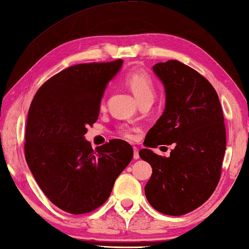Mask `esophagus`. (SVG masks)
<instances>
[{"instance_id": "esophagus-1", "label": "esophagus", "mask_w": 249, "mask_h": 249, "mask_svg": "<svg viewBox=\"0 0 249 249\" xmlns=\"http://www.w3.org/2000/svg\"><path fill=\"white\" fill-rule=\"evenodd\" d=\"M140 158V153H138V149L136 147H134V159Z\"/></svg>"}]
</instances>
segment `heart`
Segmentation results:
<instances>
[{
    "instance_id": "heart-1",
    "label": "heart",
    "mask_w": 249,
    "mask_h": 249,
    "mask_svg": "<svg viewBox=\"0 0 249 249\" xmlns=\"http://www.w3.org/2000/svg\"><path fill=\"white\" fill-rule=\"evenodd\" d=\"M126 83L129 87V89L135 95V98L138 101V103L142 101H153L155 96V86L153 79L150 75L142 70H135L130 72L126 77ZM123 134L126 137L132 138L133 133L129 129H124Z\"/></svg>"
}]
</instances>
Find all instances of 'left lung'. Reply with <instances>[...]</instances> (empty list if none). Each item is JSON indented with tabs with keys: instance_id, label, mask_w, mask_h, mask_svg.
Returning <instances> with one entry per match:
<instances>
[{
	"instance_id": "1",
	"label": "left lung",
	"mask_w": 249,
	"mask_h": 249,
	"mask_svg": "<svg viewBox=\"0 0 249 249\" xmlns=\"http://www.w3.org/2000/svg\"><path fill=\"white\" fill-rule=\"evenodd\" d=\"M153 71L165 88L166 105L140 151L153 168L145 195L158 212L183 215L203 204L220 180L224 116L212 84L190 67L168 60L156 64ZM161 143L175 144L169 158L151 150Z\"/></svg>"
}]
</instances>
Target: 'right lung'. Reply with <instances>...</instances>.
Listing matches in <instances>:
<instances>
[{
  "label": "right lung",
  "mask_w": 249,
  "mask_h": 249,
  "mask_svg": "<svg viewBox=\"0 0 249 249\" xmlns=\"http://www.w3.org/2000/svg\"><path fill=\"white\" fill-rule=\"evenodd\" d=\"M123 60L71 66L37 91L29 107L25 158L45 196L71 214L91 212L111 195L133 159V147L112 140L92 149L87 126L100 114L107 83Z\"/></svg>",
  "instance_id": "obj_1"
}]
</instances>
